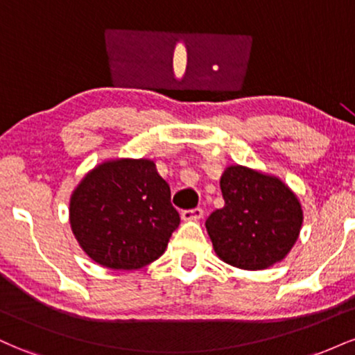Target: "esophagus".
Listing matches in <instances>:
<instances>
[{
    "mask_svg": "<svg viewBox=\"0 0 355 355\" xmlns=\"http://www.w3.org/2000/svg\"><path fill=\"white\" fill-rule=\"evenodd\" d=\"M202 217H203V210L200 209V207H197V209L182 211V218L183 220H200Z\"/></svg>",
    "mask_w": 355,
    "mask_h": 355,
    "instance_id": "obj_1",
    "label": "esophagus"
}]
</instances>
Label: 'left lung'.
I'll return each instance as SVG.
<instances>
[{
  "mask_svg": "<svg viewBox=\"0 0 355 355\" xmlns=\"http://www.w3.org/2000/svg\"><path fill=\"white\" fill-rule=\"evenodd\" d=\"M223 209L211 211L205 227L223 262L262 270L280 262L294 247L302 209L279 178L245 166H229L220 178Z\"/></svg>",
  "mask_w": 355,
  "mask_h": 355,
  "instance_id": "obj_1",
  "label": "left lung"
}]
</instances>
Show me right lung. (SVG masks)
I'll return each instance as SVG.
<instances>
[{
  "instance_id": "obj_1",
  "label": "right lung",
  "mask_w": 355,
  "mask_h": 355,
  "mask_svg": "<svg viewBox=\"0 0 355 355\" xmlns=\"http://www.w3.org/2000/svg\"><path fill=\"white\" fill-rule=\"evenodd\" d=\"M70 222L89 259L135 270L164 254L180 215L153 162L113 160L92 170L73 191Z\"/></svg>"
}]
</instances>
